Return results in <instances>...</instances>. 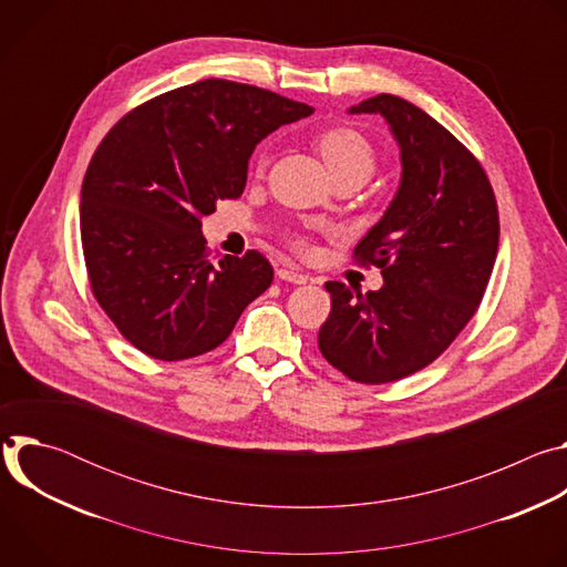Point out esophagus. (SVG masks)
I'll return each mask as SVG.
<instances>
[{
    "label": "esophagus",
    "instance_id": "esophagus-1",
    "mask_svg": "<svg viewBox=\"0 0 567 567\" xmlns=\"http://www.w3.org/2000/svg\"><path fill=\"white\" fill-rule=\"evenodd\" d=\"M276 276H278L280 280H285V282H291V285H305V282H307V276H302V274H298V271H293V269H287V267L278 269Z\"/></svg>",
    "mask_w": 567,
    "mask_h": 567
}]
</instances>
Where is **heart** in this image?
<instances>
[{
    "label": "heart",
    "instance_id": "obj_1",
    "mask_svg": "<svg viewBox=\"0 0 567 567\" xmlns=\"http://www.w3.org/2000/svg\"><path fill=\"white\" fill-rule=\"evenodd\" d=\"M316 147L320 156L326 158V164L332 171L334 179L343 175H357L368 182L377 168L374 147L361 132L352 127L326 130L316 138ZM296 247L307 249V241L296 239Z\"/></svg>",
    "mask_w": 567,
    "mask_h": 567
}]
</instances>
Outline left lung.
Returning <instances> with one entry per match:
<instances>
[{
	"instance_id": "1",
	"label": "left lung",
	"mask_w": 567,
	"mask_h": 567,
	"mask_svg": "<svg viewBox=\"0 0 567 567\" xmlns=\"http://www.w3.org/2000/svg\"><path fill=\"white\" fill-rule=\"evenodd\" d=\"M348 112L385 118L401 179L354 249L381 269L383 287L328 282L318 348L352 381L390 383L433 363L475 313L498 254V206L477 158L424 110L379 94Z\"/></svg>"
}]
</instances>
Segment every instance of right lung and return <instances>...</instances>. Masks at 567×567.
<instances>
[{"instance_id": "obj_1", "label": "right lung", "mask_w": 567, "mask_h": 567, "mask_svg": "<svg viewBox=\"0 0 567 567\" xmlns=\"http://www.w3.org/2000/svg\"><path fill=\"white\" fill-rule=\"evenodd\" d=\"M313 107L199 80L123 116L92 156L80 237L92 291L118 332L161 361L221 346L274 280L258 251L208 258L202 217L247 186L256 145Z\"/></svg>"}]
</instances>
